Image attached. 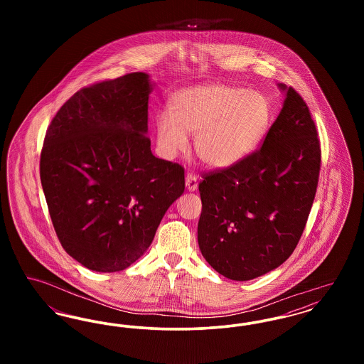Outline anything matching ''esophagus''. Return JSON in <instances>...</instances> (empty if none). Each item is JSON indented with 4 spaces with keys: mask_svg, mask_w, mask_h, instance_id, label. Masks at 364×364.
<instances>
[{
    "mask_svg": "<svg viewBox=\"0 0 364 364\" xmlns=\"http://www.w3.org/2000/svg\"><path fill=\"white\" fill-rule=\"evenodd\" d=\"M186 187L188 191L198 190V177L193 173H188L186 176Z\"/></svg>",
    "mask_w": 364,
    "mask_h": 364,
    "instance_id": "esophagus-1",
    "label": "esophagus"
}]
</instances>
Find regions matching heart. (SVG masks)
<instances>
[{"label":"heart","instance_id":"b5f03b06","mask_svg":"<svg viewBox=\"0 0 364 364\" xmlns=\"http://www.w3.org/2000/svg\"><path fill=\"white\" fill-rule=\"evenodd\" d=\"M273 122L266 95L244 87L211 83L174 92L169 114L156 116V147L173 158L195 135V153L213 169H229L242 162L264 138Z\"/></svg>","mask_w":364,"mask_h":364}]
</instances>
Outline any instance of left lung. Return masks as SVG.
<instances>
[{
    "mask_svg": "<svg viewBox=\"0 0 364 364\" xmlns=\"http://www.w3.org/2000/svg\"><path fill=\"white\" fill-rule=\"evenodd\" d=\"M262 147L205 174L198 242L208 264L235 281L260 277L291 257L306 228L321 169L309 106L292 87Z\"/></svg>",
    "mask_w": 364,
    "mask_h": 364,
    "instance_id": "obj_1",
    "label": "left lung"
}]
</instances>
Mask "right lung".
Returning <instances> with one entry per match:
<instances>
[{"label": "right lung", "mask_w": 364, "mask_h": 364, "mask_svg": "<svg viewBox=\"0 0 364 364\" xmlns=\"http://www.w3.org/2000/svg\"><path fill=\"white\" fill-rule=\"evenodd\" d=\"M151 91L144 72L85 87L46 131L39 169L53 226L92 272L136 262L184 192L183 166L153 156L146 136Z\"/></svg>", "instance_id": "obj_1"}]
</instances>
